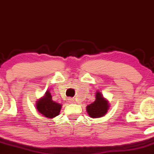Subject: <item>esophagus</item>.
Wrapping results in <instances>:
<instances>
[{
  "mask_svg": "<svg viewBox=\"0 0 154 154\" xmlns=\"http://www.w3.org/2000/svg\"><path fill=\"white\" fill-rule=\"evenodd\" d=\"M68 102L69 103H74V99H68Z\"/></svg>",
  "mask_w": 154,
  "mask_h": 154,
  "instance_id": "1",
  "label": "esophagus"
}]
</instances>
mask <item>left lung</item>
Masks as SVG:
<instances>
[{
	"label": "left lung",
	"instance_id": "8db88e82",
	"mask_svg": "<svg viewBox=\"0 0 154 154\" xmlns=\"http://www.w3.org/2000/svg\"><path fill=\"white\" fill-rule=\"evenodd\" d=\"M109 109V103L99 92L96 93V100L87 106V111L91 118H99L104 116Z\"/></svg>",
	"mask_w": 154,
	"mask_h": 154
}]
</instances>
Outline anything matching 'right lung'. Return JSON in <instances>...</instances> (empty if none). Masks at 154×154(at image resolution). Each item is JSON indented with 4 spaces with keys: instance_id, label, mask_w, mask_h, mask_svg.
I'll list each match as a JSON object with an SVG mask.
<instances>
[{
    "instance_id": "add662e5",
    "label": "right lung",
    "mask_w": 154,
    "mask_h": 154,
    "mask_svg": "<svg viewBox=\"0 0 154 154\" xmlns=\"http://www.w3.org/2000/svg\"><path fill=\"white\" fill-rule=\"evenodd\" d=\"M36 108L38 112L45 117L54 118L59 114L61 105L53 101L51 93L46 92L45 96L37 102Z\"/></svg>"
}]
</instances>
